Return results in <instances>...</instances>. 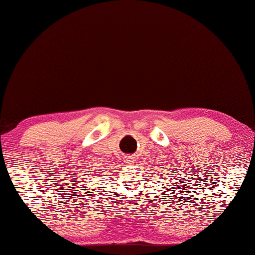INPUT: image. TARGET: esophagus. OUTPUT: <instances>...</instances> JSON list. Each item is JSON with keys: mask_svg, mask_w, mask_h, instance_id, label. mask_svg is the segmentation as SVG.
<instances>
[{"mask_svg": "<svg viewBox=\"0 0 255 255\" xmlns=\"http://www.w3.org/2000/svg\"><path fill=\"white\" fill-rule=\"evenodd\" d=\"M133 162V158L131 156H127L126 157V163H132Z\"/></svg>", "mask_w": 255, "mask_h": 255, "instance_id": "1", "label": "esophagus"}]
</instances>
